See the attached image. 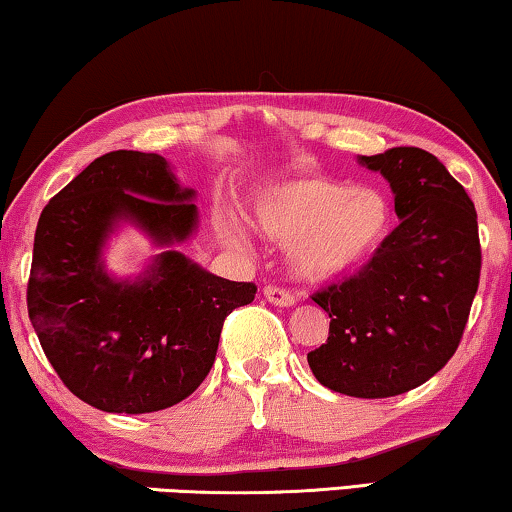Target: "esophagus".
<instances>
[{
    "mask_svg": "<svg viewBox=\"0 0 512 512\" xmlns=\"http://www.w3.org/2000/svg\"><path fill=\"white\" fill-rule=\"evenodd\" d=\"M264 296H266V301L273 303V305H282V308H287V305H294V294L289 292V289H285V287L266 285L264 287Z\"/></svg>",
    "mask_w": 512,
    "mask_h": 512,
    "instance_id": "esophagus-1",
    "label": "esophagus"
}]
</instances>
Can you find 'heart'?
<instances>
[{"instance_id": "heart-1", "label": "heart", "mask_w": 512, "mask_h": 512, "mask_svg": "<svg viewBox=\"0 0 512 512\" xmlns=\"http://www.w3.org/2000/svg\"><path fill=\"white\" fill-rule=\"evenodd\" d=\"M255 223L266 239L292 246L301 278L329 280L368 262L391 225V207L375 188L308 177L269 190L257 202Z\"/></svg>"}]
</instances>
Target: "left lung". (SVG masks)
Returning <instances> with one entry per match:
<instances>
[{
	"mask_svg": "<svg viewBox=\"0 0 512 512\" xmlns=\"http://www.w3.org/2000/svg\"><path fill=\"white\" fill-rule=\"evenodd\" d=\"M361 163L391 183L400 225L354 276L312 294L331 324L308 365L331 391L375 400L425 384L451 361L483 257L474 202L437 156L393 147Z\"/></svg>",
	"mask_w": 512,
	"mask_h": 512,
	"instance_id": "8db88e82",
	"label": "left lung"
}]
</instances>
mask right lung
Here are the masks:
<instances>
[{
  "instance_id": "1",
  "label": "right lung",
  "mask_w": 512,
  "mask_h": 512,
  "mask_svg": "<svg viewBox=\"0 0 512 512\" xmlns=\"http://www.w3.org/2000/svg\"><path fill=\"white\" fill-rule=\"evenodd\" d=\"M193 195L163 156L121 149L89 163L38 218L29 319L59 379L91 407L149 414L186 400L216 361L225 317L255 299V282L213 276L177 250L135 282L105 273L114 220L183 241L195 230Z\"/></svg>"
}]
</instances>
